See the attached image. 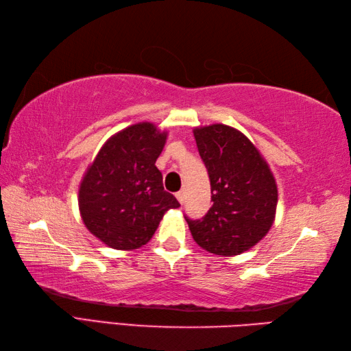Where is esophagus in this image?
Wrapping results in <instances>:
<instances>
[{"label": "esophagus", "mask_w": 351, "mask_h": 351, "mask_svg": "<svg viewBox=\"0 0 351 351\" xmlns=\"http://www.w3.org/2000/svg\"><path fill=\"white\" fill-rule=\"evenodd\" d=\"M176 199L180 200V204H181V205H184V202H185V191H184V190L178 191V193H176Z\"/></svg>", "instance_id": "34e87169"}]
</instances>
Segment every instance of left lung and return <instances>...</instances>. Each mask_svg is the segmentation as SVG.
Returning <instances> with one entry per match:
<instances>
[{
  "mask_svg": "<svg viewBox=\"0 0 351 351\" xmlns=\"http://www.w3.org/2000/svg\"><path fill=\"white\" fill-rule=\"evenodd\" d=\"M193 132L210 176L213 206L202 219L185 220L206 252L240 255L273 225L278 206L274 176L255 145L232 126L215 123Z\"/></svg>",
  "mask_w": 351,
  "mask_h": 351,
  "instance_id": "obj_1",
  "label": "left lung"
}]
</instances>
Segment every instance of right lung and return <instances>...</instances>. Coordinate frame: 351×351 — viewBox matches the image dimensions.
<instances>
[{"label": "right lung", "mask_w": 351, "mask_h": 351, "mask_svg": "<svg viewBox=\"0 0 351 351\" xmlns=\"http://www.w3.org/2000/svg\"><path fill=\"white\" fill-rule=\"evenodd\" d=\"M167 132L140 122L110 137L88 166L78 191L81 219L90 232L117 250L145 245L162 215L180 206L164 191L156 169Z\"/></svg>", "instance_id": "1"}]
</instances>
